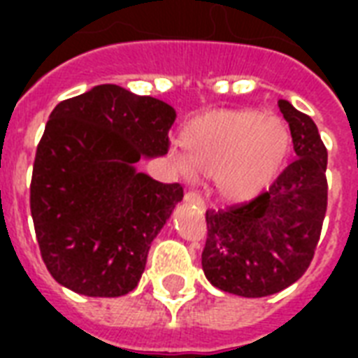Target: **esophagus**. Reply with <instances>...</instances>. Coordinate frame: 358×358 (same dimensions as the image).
Instances as JSON below:
<instances>
[{"mask_svg": "<svg viewBox=\"0 0 358 358\" xmlns=\"http://www.w3.org/2000/svg\"><path fill=\"white\" fill-rule=\"evenodd\" d=\"M184 201L187 202V204H193V206L199 208V210H204V208H206L204 199H202L201 193H196V191H187L184 196Z\"/></svg>", "mask_w": 358, "mask_h": 358, "instance_id": "esophagus-1", "label": "esophagus"}]
</instances>
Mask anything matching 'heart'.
<instances>
[{"label":"heart","instance_id":"obj_1","mask_svg":"<svg viewBox=\"0 0 358 358\" xmlns=\"http://www.w3.org/2000/svg\"><path fill=\"white\" fill-rule=\"evenodd\" d=\"M171 156L185 174L212 176L223 202L262 195L292 154V131L282 119L252 109H215L191 119Z\"/></svg>","mask_w":358,"mask_h":358}]
</instances>
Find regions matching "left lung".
<instances>
[{
	"mask_svg": "<svg viewBox=\"0 0 358 358\" xmlns=\"http://www.w3.org/2000/svg\"><path fill=\"white\" fill-rule=\"evenodd\" d=\"M297 159L269 191L229 210L206 212L202 269L215 288L266 297L308 269L327 212V148L308 115L278 100Z\"/></svg>",
	"mask_w": 358,
	"mask_h": 358,
	"instance_id": "obj_1",
	"label": "left lung"
}]
</instances>
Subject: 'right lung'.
<instances>
[{
  "mask_svg": "<svg viewBox=\"0 0 358 358\" xmlns=\"http://www.w3.org/2000/svg\"><path fill=\"white\" fill-rule=\"evenodd\" d=\"M174 119L169 103L119 85L55 106L36 146L29 202L42 260L64 288L120 297L137 286L184 189L135 163L167 154Z\"/></svg>",
  "mask_w": 358,
  "mask_h": 358,
  "instance_id": "add662e5",
  "label": "right lung"
}]
</instances>
